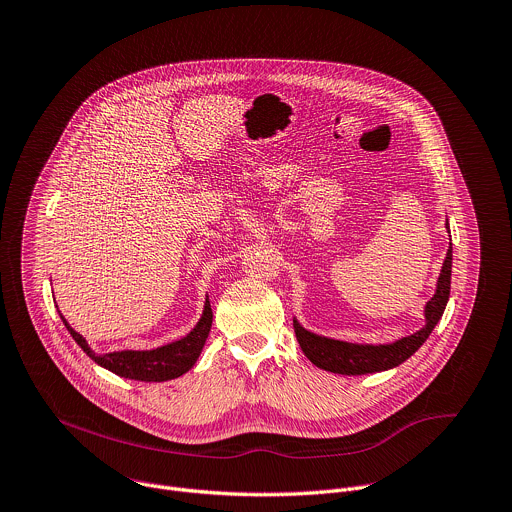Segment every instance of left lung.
I'll list each match as a JSON object with an SVG mask.
<instances>
[{
  "label": "left lung",
  "mask_w": 512,
  "mask_h": 512,
  "mask_svg": "<svg viewBox=\"0 0 512 512\" xmlns=\"http://www.w3.org/2000/svg\"><path fill=\"white\" fill-rule=\"evenodd\" d=\"M446 229L450 233L448 221H446ZM450 275H452V243L442 263V269L436 281V291L430 297V301L424 305V325L412 335L400 337L392 344L342 342V339H331L305 329L293 317V329L297 335V342L303 354L307 356V360L325 372L342 374V376H364V374L392 370L404 364L410 356H414L420 350V346L426 342L428 335L440 321L450 297Z\"/></svg>",
  "instance_id": "1"
}]
</instances>
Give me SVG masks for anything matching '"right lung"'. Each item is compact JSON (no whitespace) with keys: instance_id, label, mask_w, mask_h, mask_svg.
<instances>
[{"instance_id":"add662e5","label":"right lung","mask_w":512,"mask_h":512,"mask_svg":"<svg viewBox=\"0 0 512 512\" xmlns=\"http://www.w3.org/2000/svg\"><path fill=\"white\" fill-rule=\"evenodd\" d=\"M64 325L68 327L70 335L76 339V344L90 356L98 366L106 368L108 372L128 378V380H138V382H166V380H175L183 374H187L199 360L205 342L211 331L213 323V309L209 303V297L205 299L203 315L197 321V325L177 342H170L166 346L154 348V350H122V352H110V354H96L86 339L72 329V325L64 319L60 313Z\"/></svg>"}]
</instances>
